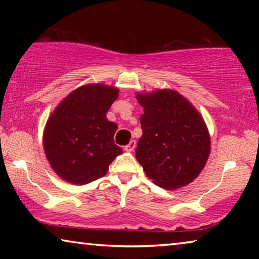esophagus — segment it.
I'll return each mask as SVG.
<instances>
[{"label":"esophagus","instance_id":"obj_1","mask_svg":"<svg viewBox=\"0 0 259 259\" xmlns=\"http://www.w3.org/2000/svg\"><path fill=\"white\" fill-rule=\"evenodd\" d=\"M136 147V140H130L129 144L126 146H124V150L126 152H133Z\"/></svg>","mask_w":259,"mask_h":259}]
</instances>
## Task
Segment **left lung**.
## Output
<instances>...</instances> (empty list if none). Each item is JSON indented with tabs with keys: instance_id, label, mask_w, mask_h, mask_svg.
Instances as JSON below:
<instances>
[{
	"instance_id": "1",
	"label": "left lung",
	"mask_w": 259,
	"mask_h": 259,
	"mask_svg": "<svg viewBox=\"0 0 259 259\" xmlns=\"http://www.w3.org/2000/svg\"><path fill=\"white\" fill-rule=\"evenodd\" d=\"M136 98L144 107L136 157L146 176L165 190L186 186L202 171L211 148L202 115L172 89L138 93Z\"/></svg>"
}]
</instances>
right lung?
Instances as JSON below:
<instances>
[{
	"mask_svg": "<svg viewBox=\"0 0 259 259\" xmlns=\"http://www.w3.org/2000/svg\"><path fill=\"white\" fill-rule=\"evenodd\" d=\"M119 89L104 83L82 85L51 113L43 131V150L57 176L84 185L106 175L122 148L114 144L117 124L106 113Z\"/></svg>",
	"mask_w": 259,
	"mask_h": 259,
	"instance_id": "right-lung-1",
	"label": "right lung"
}]
</instances>
